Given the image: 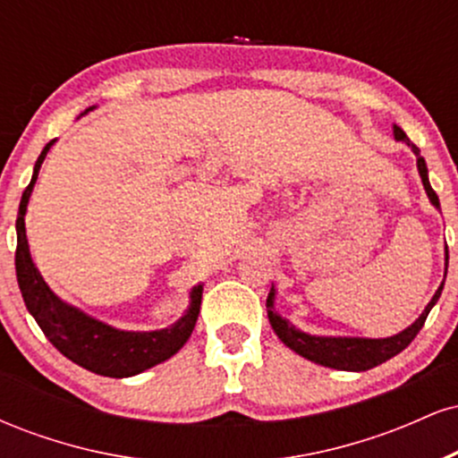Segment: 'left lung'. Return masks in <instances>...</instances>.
I'll return each instance as SVG.
<instances>
[{
	"label": "left lung",
	"mask_w": 458,
	"mask_h": 458,
	"mask_svg": "<svg viewBox=\"0 0 458 458\" xmlns=\"http://www.w3.org/2000/svg\"><path fill=\"white\" fill-rule=\"evenodd\" d=\"M394 135H396V140L411 146L415 157H418V172L420 176H422V185L427 189L428 199L439 208V198L437 193L433 191V187H430L427 163H424V157H420V148L409 141L404 131L401 127H396V124H394ZM445 273H448V247H445ZM441 291H444V282H441L437 293H435L433 299L428 301V306L424 308V312L420 314V318L415 320L411 327L392 335V338H327V335L303 334L301 329L293 327L286 318H282L280 314L273 310V299H276V291H273V288L269 291V297H267V312H269V323L273 331L277 334V338H280L286 346H291L295 353L314 361V364L335 368V370L361 372L392 360L394 355H398L403 349H407V346L411 344V340L418 335V331L422 329L430 308L437 303Z\"/></svg>",
	"instance_id": "1"
}]
</instances>
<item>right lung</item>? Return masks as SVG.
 <instances>
[{"instance_id":"right-lung-1","label":"right lung","mask_w":458,"mask_h":458,"mask_svg":"<svg viewBox=\"0 0 458 458\" xmlns=\"http://www.w3.org/2000/svg\"><path fill=\"white\" fill-rule=\"evenodd\" d=\"M51 146H54V141H49L45 150L40 152L34 165V176H31L30 185L25 187L19 204L14 265H17L21 295H23L25 306L36 318L38 327L43 329L47 340L68 360L94 372V375L114 377V379L140 375V372L170 360L187 343L193 327H196L199 303H202V286H196L191 291V301H189L185 314L172 327L159 331L114 329L57 299L31 262L28 236H25V211H28L30 193Z\"/></svg>"}]
</instances>
